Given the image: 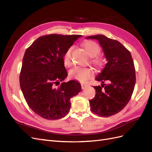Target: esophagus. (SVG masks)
I'll use <instances>...</instances> for the list:
<instances>
[{"mask_svg": "<svg viewBox=\"0 0 152 152\" xmlns=\"http://www.w3.org/2000/svg\"><path fill=\"white\" fill-rule=\"evenodd\" d=\"M87 86V84H81V87H82V89H84Z\"/></svg>", "mask_w": 152, "mask_h": 152, "instance_id": "esophagus-1", "label": "esophagus"}]
</instances>
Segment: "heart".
<instances>
[{
  "label": "heart",
  "mask_w": 152,
  "mask_h": 152,
  "mask_svg": "<svg viewBox=\"0 0 152 152\" xmlns=\"http://www.w3.org/2000/svg\"><path fill=\"white\" fill-rule=\"evenodd\" d=\"M82 46L86 50L89 56L92 57L91 62L96 66H100L102 65V59L98 55L100 53L101 49L99 45L94 41L87 40L82 44ZM73 47L71 46L67 49L64 53L63 59L64 65L69 67L72 65V53ZM94 75V71L93 69L89 67H79L77 66L70 72V76L71 78L76 79L82 82H84L88 79H91Z\"/></svg>",
  "instance_id": "obj_1"
}]
</instances>
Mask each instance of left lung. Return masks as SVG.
I'll use <instances>...</instances> for the list:
<instances>
[{
	"label": "left lung",
	"instance_id": "8db88e82",
	"mask_svg": "<svg viewBox=\"0 0 152 152\" xmlns=\"http://www.w3.org/2000/svg\"><path fill=\"white\" fill-rule=\"evenodd\" d=\"M96 39L102 47L108 63L96 77L102 86H94L96 95L89 100L91 110L103 117L120 112L129 102L136 83L135 67L129 50L116 40L103 35L87 37ZM107 81V85L104 84Z\"/></svg>",
	"mask_w": 152,
	"mask_h": 152
}]
</instances>
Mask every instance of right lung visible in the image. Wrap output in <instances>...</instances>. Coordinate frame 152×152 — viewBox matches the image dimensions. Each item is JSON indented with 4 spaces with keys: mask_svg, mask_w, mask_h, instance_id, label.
Instances as JSON below:
<instances>
[{
    "mask_svg": "<svg viewBox=\"0 0 152 152\" xmlns=\"http://www.w3.org/2000/svg\"><path fill=\"white\" fill-rule=\"evenodd\" d=\"M81 37L45 35L26 49L20 84L27 104L40 117L48 120L65 117L70 112V98L81 91V86L76 80L63 82L68 73L63 59L67 49ZM57 85L59 86L56 88Z\"/></svg>",
    "mask_w": 152,
    "mask_h": 152,
    "instance_id": "1",
    "label": "right lung"
}]
</instances>
